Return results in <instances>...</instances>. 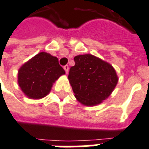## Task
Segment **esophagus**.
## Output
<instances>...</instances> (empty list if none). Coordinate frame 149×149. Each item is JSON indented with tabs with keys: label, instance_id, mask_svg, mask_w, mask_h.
Returning <instances> with one entry per match:
<instances>
[{
	"label": "esophagus",
	"instance_id": "esophagus-1",
	"mask_svg": "<svg viewBox=\"0 0 149 149\" xmlns=\"http://www.w3.org/2000/svg\"><path fill=\"white\" fill-rule=\"evenodd\" d=\"M64 71H65V72H66V74H68V70H69L68 65H65V66H64Z\"/></svg>",
	"mask_w": 149,
	"mask_h": 149
}]
</instances>
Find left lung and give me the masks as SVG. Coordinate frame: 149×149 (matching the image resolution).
<instances>
[{"mask_svg": "<svg viewBox=\"0 0 149 149\" xmlns=\"http://www.w3.org/2000/svg\"><path fill=\"white\" fill-rule=\"evenodd\" d=\"M74 61L68 78L77 100L86 107L101 104L118 84L115 69L111 64L91 54L77 56Z\"/></svg>", "mask_w": 149, "mask_h": 149, "instance_id": "left-lung-1", "label": "left lung"}]
</instances>
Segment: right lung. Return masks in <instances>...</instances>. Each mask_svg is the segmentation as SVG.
<instances>
[{"instance_id": "right-lung-1", "label": "right lung", "mask_w": 149, "mask_h": 149, "mask_svg": "<svg viewBox=\"0 0 149 149\" xmlns=\"http://www.w3.org/2000/svg\"><path fill=\"white\" fill-rule=\"evenodd\" d=\"M64 74L65 72L56 57L42 52L21 66L17 83L27 97L41 99L49 93L53 84Z\"/></svg>"}]
</instances>
